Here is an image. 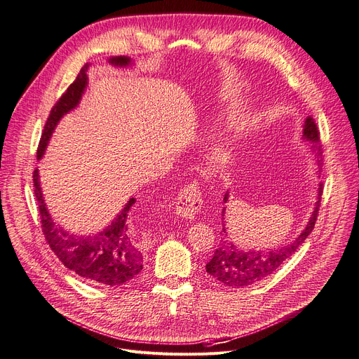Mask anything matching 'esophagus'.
<instances>
[{
    "instance_id": "34e87169",
    "label": "esophagus",
    "mask_w": 359,
    "mask_h": 359,
    "mask_svg": "<svg viewBox=\"0 0 359 359\" xmlns=\"http://www.w3.org/2000/svg\"><path fill=\"white\" fill-rule=\"evenodd\" d=\"M203 207V198L197 184H188L180 193L177 201V213L185 220H194Z\"/></svg>"
}]
</instances>
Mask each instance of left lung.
I'll return each mask as SVG.
<instances>
[{
	"mask_svg": "<svg viewBox=\"0 0 359 359\" xmlns=\"http://www.w3.org/2000/svg\"><path fill=\"white\" fill-rule=\"evenodd\" d=\"M302 139L304 142L311 143L310 149L313 154L318 152L319 158V130L316 126L314 120L311 117H307L303 124ZM319 163V159H318ZM323 193V187L319 182L318 184V196H316L314 208L311 212V216L304 226V229L300 231V235L290 242L288 245H281L277 248H268V249H243L239 248L227 233L224 215L226 207L222 210V219H223V242L216 249L213 258L210 259L205 265V271L212 278L219 281L222 285L229 288H243L258 284L259 281L269 277L271 273L276 272L292 254L299 249V246L307 239V236L311 233L314 227L316 219H318V212L320 205V198ZM229 201V191H226L223 203L226 204Z\"/></svg>",
	"mask_w": 359,
	"mask_h": 359,
	"instance_id": "left-lung-1",
	"label": "left lung"
}]
</instances>
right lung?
I'll return each instance as SVG.
<instances>
[{
  "label": "right lung",
  "mask_w": 359,
  "mask_h": 359,
  "mask_svg": "<svg viewBox=\"0 0 359 359\" xmlns=\"http://www.w3.org/2000/svg\"><path fill=\"white\" fill-rule=\"evenodd\" d=\"M109 63L117 68H126L132 67L135 62L129 56H113L109 59ZM90 65L91 63H87L79 71L76 79L52 109L39 143L37 161L43 158L60 118L78 107L88 86L87 72ZM33 182L43 235L63 265L95 285L120 287L137 278L143 268L142 245L137 231L129 224V210L136 203V198L132 197L126 203L121 212L101 231L76 235L52 219L41 191L39 170L33 172Z\"/></svg>",
  "instance_id": "1"
}]
</instances>
